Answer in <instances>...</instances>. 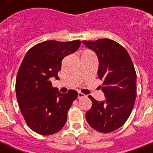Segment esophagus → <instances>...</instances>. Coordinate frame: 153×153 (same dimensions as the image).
<instances>
[{
    "mask_svg": "<svg viewBox=\"0 0 153 153\" xmlns=\"http://www.w3.org/2000/svg\"><path fill=\"white\" fill-rule=\"evenodd\" d=\"M86 97V95L84 94L81 93V92H79L78 93V98H85Z\"/></svg>",
    "mask_w": 153,
    "mask_h": 153,
    "instance_id": "34e87169",
    "label": "esophagus"
}]
</instances>
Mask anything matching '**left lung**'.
Returning <instances> with one entry per match:
<instances>
[{
	"label": "left lung",
	"instance_id": "left-lung-1",
	"mask_svg": "<svg viewBox=\"0 0 153 153\" xmlns=\"http://www.w3.org/2000/svg\"><path fill=\"white\" fill-rule=\"evenodd\" d=\"M82 43L98 55V75L103 81L105 97L98 102L89 96L92 107L86 112V121L100 133H111L126 123L133 110L137 97L135 68L128 51L116 41L105 38Z\"/></svg>",
	"mask_w": 153,
	"mask_h": 153
}]
</instances>
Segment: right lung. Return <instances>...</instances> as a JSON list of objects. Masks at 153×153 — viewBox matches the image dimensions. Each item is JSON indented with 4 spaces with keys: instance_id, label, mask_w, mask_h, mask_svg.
Wrapping results in <instances>:
<instances>
[{
    "instance_id": "1",
    "label": "right lung",
    "mask_w": 153,
    "mask_h": 153,
    "mask_svg": "<svg viewBox=\"0 0 153 153\" xmlns=\"http://www.w3.org/2000/svg\"><path fill=\"white\" fill-rule=\"evenodd\" d=\"M80 40H48L27 51L16 79V94L27 126L41 135H52L64 126L69 110L78 97L76 91L61 94L52 87L51 77L59 79L63 58L79 49Z\"/></svg>"
}]
</instances>
